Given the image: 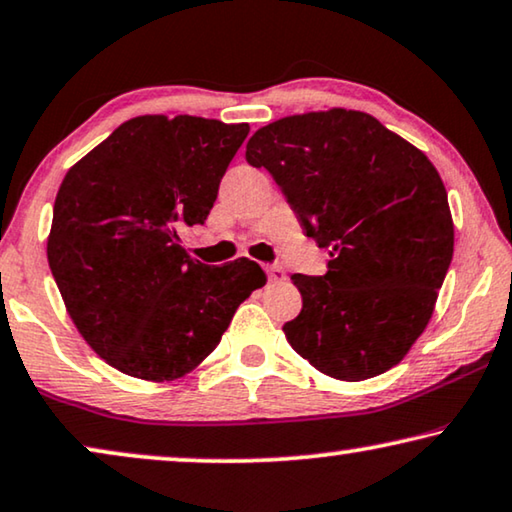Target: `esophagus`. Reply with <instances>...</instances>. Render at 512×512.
<instances>
[{
  "mask_svg": "<svg viewBox=\"0 0 512 512\" xmlns=\"http://www.w3.org/2000/svg\"><path fill=\"white\" fill-rule=\"evenodd\" d=\"M266 276H269V280H273V283H280V280H285V271L280 269V266H264Z\"/></svg>",
  "mask_w": 512,
  "mask_h": 512,
  "instance_id": "esophagus-1",
  "label": "esophagus"
}]
</instances>
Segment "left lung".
<instances>
[{
    "label": "left lung",
    "instance_id": "left-lung-1",
    "mask_svg": "<svg viewBox=\"0 0 512 512\" xmlns=\"http://www.w3.org/2000/svg\"><path fill=\"white\" fill-rule=\"evenodd\" d=\"M246 160L280 185L325 276L294 273L285 336L315 369L366 380L399 364L434 313L455 250L448 192L427 155L362 111L290 115L250 136Z\"/></svg>",
    "mask_w": 512,
    "mask_h": 512
}]
</instances>
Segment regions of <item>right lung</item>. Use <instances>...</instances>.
Masks as SVG:
<instances>
[{"mask_svg":"<svg viewBox=\"0 0 512 512\" xmlns=\"http://www.w3.org/2000/svg\"><path fill=\"white\" fill-rule=\"evenodd\" d=\"M248 132L194 115H141L64 176L48 264L74 325L113 369L143 380L192 371L266 283L257 262L201 264L178 239L181 227L206 222Z\"/></svg>","mask_w":512,"mask_h":512,"instance_id":"obj_1","label":"right lung"}]
</instances>
